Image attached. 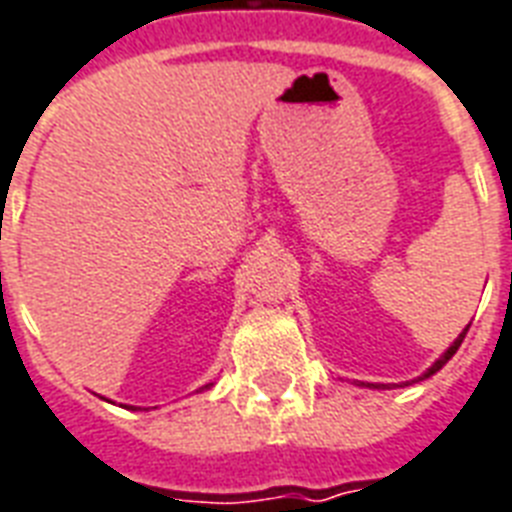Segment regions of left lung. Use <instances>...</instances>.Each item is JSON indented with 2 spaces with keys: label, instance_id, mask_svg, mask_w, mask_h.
<instances>
[{
  "label": "left lung",
  "instance_id": "8db88e82",
  "mask_svg": "<svg viewBox=\"0 0 512 512\" xmlns=\"http://www.w3.org/2000/svg\"><path fill=\"white\" fill-rule=\"evenodd\" d=\"M465 335H468V327H465V332H462V335H460V337H457V340H454V342H452V345H449V350H446L444 356L438 358L436 364L430 366L428 372L422 374L420 380H425V377H430V374H436V372H438V369H441V366H444V364H446V361H449V358H452V356H454V353H457V348H460V345H462V340H465ZM358 385H366V388H385V385H374V382H358Z\"/></svg>",
  "mask_w": 512,
  "mask_h": 512
}]
</instances>
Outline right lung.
Instances as JSON below:
<instances>
[{"label": "right lung", "mask_w": 512, "mask_h": 512, "mask_svg": "<svg viewBox=\"0 0 512 512\" xmlns=\"http://www.w3.org/2000/svg\"><path fill=\"white\" fill-rule=\"evenodd\" d=\"M204 388H209V385H204Z\"/></svg>", "instance_id": "add662e5"}]
</instances>
